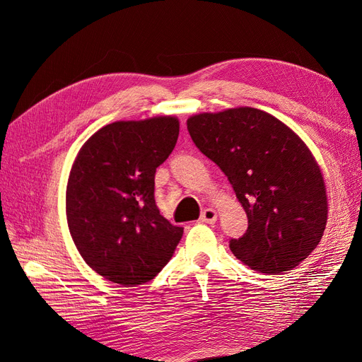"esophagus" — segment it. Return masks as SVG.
<instances>
[{
    "instance_id": "34e87169",
    "label": "esophagus",
    "mask_w": 362,
    "mask_h": 362,
    "mask_svg": "<svg viewBox=\"0 0 362 362\" xmlns=\"http://www.w3.org/2000/svg\"><path fill=\"white\" fill-rule=\"evenodd\" d=\"M201 221L205 223H214L217 221V211L213 208H205L201 214Z\"/></svg>"
}]
</instances>
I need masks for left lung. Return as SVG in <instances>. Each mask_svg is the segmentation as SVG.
<instances>
[{
    "label": "left lung",
    "mask_w": 362,
    "mask_h": 362,
    "mask_svg": "<svg viewBox=\"0 0 362 362\" xmlns=\"http://www.w3.org/2000/svg\"><path fill=\"white\" fill-rule=\"evenodd\" d=\"M187 129L246 211L247 231L229 242L233 254L267 275L308 258L326 228L327 194L305 141L278 117L252 107L193 115Z\"/></svg>",
    "instance_id": "1"
}]
</instances>
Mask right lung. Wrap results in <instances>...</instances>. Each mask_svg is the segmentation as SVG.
I'll return each mask as SVG.
<instances>
[{
	"label": "right lung",
	"mask_w": 362,
	"mask_h": 362,
	"mask_svg": "<svg viewBox=\"0 0 362 362\" xmlns=\"http://www.w3.org/2000/svg\"><path fill=\"white\" fill-rule=\"evenodd\" d=\"M180 120H117L98 129L76 154L66 185L69 233L86 264L124 287L154 279L184 229L154 199L156 170L177 145Z\"/></svg>",
	"instance_id": "1"
}]
</instances>
